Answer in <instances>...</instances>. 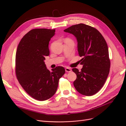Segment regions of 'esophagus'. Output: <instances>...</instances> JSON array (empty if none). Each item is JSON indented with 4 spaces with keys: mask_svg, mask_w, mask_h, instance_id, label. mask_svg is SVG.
Returning a JSON list of instances; mask_svg holds the SVG:
<instances>
[{
    "mask_svg": "<svg viewBox=\"0 0 126 126\" xmlns=\"http://www.w3.org/2000/svg\"><path fill=\"white\" fill-rule=\"evenodd\" d=\"M65 71L66 72H70L71 71V69L69 68H68V67H66L65 68Z\"/></svg>",
    "mask_w": 126,
    "mask_h": 126,
    "instance_id": "1",
    "label": "esophagus"
}]
</instances>
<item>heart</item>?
Segmentation results:
<instances>
[{
  "label": "heart",
  "mask_w": 126,
  "mask_h": 126,
  "mask_svg": "<svg viewBox=\"0 0 126 126\" xmlns=\"http://www.w3.org/2000/svg\"><path fill=\"white\" fill-rule=\"evenodd\" d=\"M66 40H70V39H66Z\"/></svg>",
  "instance_id": "b5f03b06"
}]
</instances>
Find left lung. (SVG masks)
I'll return each instance as SVG.
<instances>
[{
    "label": "left lung",
    "instance_id": "left-lung-1",
    "mask_svg": "<svg viewBox=\"0 0 126 126\" xmlns=\"http://www.w3.org/2000/svg\"><path fill=\"white\" fill-rule=\"evenodd\" d=\"M75 36L78 42V54L82 57L79 71L72 68L77 75L74 85L79 93L91 96L100 90L109 73L110 61L107 44L96 29L80 23L64 30Z\"/></svg>",
    "mask_w": 126,
    "mask_h": 126
}]
</instances>
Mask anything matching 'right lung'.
Returning <instances> with one entry per match:
<instances>
[{
    "label": "right lung",
    "instance_id": "1",
    "mask_svg": "<svg viewBox=\"0 0 126 126\" xmlns=\"http://www.w3.org/2000/svg\"><path fill=\"white\" fill-rule=\"evenodd\" d=\"M55 30L36 29L26 34L16 51L15 71L24 90L37 100H47L55 94L60 78L65 74L63 67L47 69L45 57L49 55L48 44Z\"/></svg>",
    "mask_w": 126,
    "mask_h": 126
}]
</instances>
